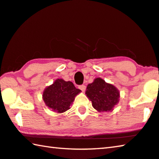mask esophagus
Returning a JSON list of instances; mask_svg holds the SVG:
<instances>
[{
  "mask_svg": "<svg viewBox=\"0 0 159 159\" xmlns=\"http://www.w3.org/2000/svg\"><path fill=\"white\" fill-rule=\"evenodd\" d=\"M79 88L80 90H81L82 91H85L86 87H85V85H80L79 86Z\"/></svg>",
  "mask_w": 159,
  "mask_h": 159,
  "instance_id": "obj_1",
  "label": "esophagus"
}]
</instances>
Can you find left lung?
<instances>
[{"instance_id":"8db88e82","label":"left lung","mask_w":159,"mask_h":159,"mask_svg":"<svg viewBox=\"0 0 159 159\" xmlns=\"http://www.w3.org/2000/svg\"><path fill=\"white\" fill-rule=\"evenodd\" d=\"M85 95L98 111H111L119 98V92L116 87L107 83L100 78H97L92 83L88 85Z\"/></svg>"}]
</instances>
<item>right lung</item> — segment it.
Masks as SVG:
<instances>
[{"mask_svg": "<svg viewBox=\"0 0 159 159\" xmlns=\"http://www.w3.org/2000/svg\"><path fill=\"white\" fill-rule=\"evenodd\" d=\"M80 92L71 81L57 79L45 88L43 98L46 106L56 112L62 113L69 109L75 97Z\"/></svg>", "mask_w": 159, "mask_h": 159, "instance_id": "1", "label": "right lung"}]
</instances>
